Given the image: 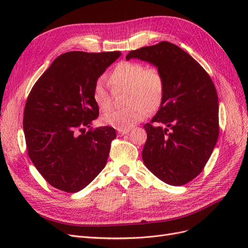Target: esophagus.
I'll return each mask as SVG.
<instances>
[{"label": "esophagus", "mask_w": 248, "mask_h": 248, "mask_svg": "<svg viewBox=\"0 0 248 248\" xmlns=\"http://www.w3.org/2000/svg\"><path fill=\"white\" fill-rule=\"evenodd\" d=\"M129 132V129H124V130H118V134L119 137H122V136H125V134H127Z\"/></svg>", "instance_id": "34e87169"}]
</instances>
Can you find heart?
Returning <instances> with one entry per match:
<instances>
[{"label": "heart", "mask_w": 248, "mask_h": 248, "mask_svg": "<svg viewBox=\"0 0 248 248\" xmlns=\"http://www.w3.org/2000/svg\"><path fill=\"white\" fill-rule=\"evenodd\" d=\"M112 91L126 89V108L112 110L102 117V122L118 130L129 129L140 122L148 112L158 108L164 94V78L155 68H146L144 64L134 61H124L117 64L108 77ZM95 104L106 112L112 107V92L102 78L97 80L92 91Z\"/></svg>", "instance_id": "b5f03b06"}]
</instances>
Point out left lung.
<instances>
[{"label":"left lung","instance_id":"obj_1","mask_svg":"<svg viewBox=\"0 0 248 248\" xmlns=\"http://www.w3.org/2000/svg\"><path fill=\"white\" fill-rule=\"evenodd\" d=\"M132 58L156 66L166 84L159 110L144 126L142 160L164 183L184 185L204 170L218 139L213 81L196 60L170 42L131 50L126 59Z\"/></svg>","mask_w":248,"mask_h":248}]
</instances>
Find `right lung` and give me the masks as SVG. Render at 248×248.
Returning a JSON list of instances; mask_svg holds the SVG:
<instances>
[{"label": "right lung", "instance_id": "right-lung-1", "mask_svg": "<svg viewBox=\"0 0 248 248\" xmlns=\"http://www.w3.org/2000/svg\"><path fill=\"white\" fill-rule=\"evenodd\" d=\"M120 51H69L59 56L33 86L24 111L29 157L55 188L78 192L106 167L112 127L86 131L99 116L94 84Z\"/></svg>", "mask_w": 248, "mask_h": 248}]
</instances>
